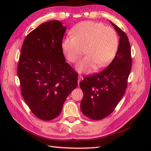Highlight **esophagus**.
Wrapping results in <instances>:
<instances>
[{
    "instance_id": "obj_1",
    "label": "esophagus",
    "mask_w": 151,
    "mask_h": 151,
    "mask_svg": "<svg viewBox=\"0 0 151 151\" xmlns=\"http://www.w3.org/2000/svg\"><path fill=\"white\" fill-rule=\"evenodd\" d=\"M82 76H79V77H78V84H79V83L81 81V80H82Z\"/></svg>"
}]
</instances>
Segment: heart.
<instances>
[{"instance_id": "b5f03b06", "label": "heart", "mask_w": 151, "mask_h": 151, "mask_svg": "<svg viewBox=\"0 0 151 151\" xmlns=\"http://www.w3.org/2000/svg\"><path fill=\"white\" fill-rule=\"evenodd\" d=\"M72 36L63 39L61 47L67 60L74 63L86 49L87 55L77 64L81 73L89 74L98 66H107L115 57L119 45L116 32L111 27L93 21H84L72 29Z\"/></svg>"}]
</instances>
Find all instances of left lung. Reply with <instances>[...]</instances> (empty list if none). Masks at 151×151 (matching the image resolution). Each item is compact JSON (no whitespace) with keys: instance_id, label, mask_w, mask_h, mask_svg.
Instances as JSON below:
<instances>
[{"instance_id":"1","label":"left lung","mask_w":151,"mask_h":151,"mask_svg":"<svg viewBox=\"0 0 151 151\" xmlns=\"http://www.w3.org/2000/svg\"><path fill=\"white\" fill-rule=\"evenodd\" d=\"M118 35L116 55L104 70L86 77L79 86L84 94L81 111L92 120H101L114 111L123 96L132 68L130 45L127 35L110 21Z\"/></svg>"}]
</instances>
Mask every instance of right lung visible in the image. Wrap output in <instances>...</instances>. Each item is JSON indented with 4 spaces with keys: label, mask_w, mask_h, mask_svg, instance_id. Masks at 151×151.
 Returning <instances> with one entry per match:
<instances>
[{
    "label": "right lung",
    "mask_w": 151,
    "mask_h": 151,
    "mask_svg": "<svg viewBox=\"0 0 151 151\" xmlns=\"http://www.w3.org/2000/svg\"><path fill=\"white\" fill-rule=\"evenodd\" d=\"M66 30L62 22L40 25L24 41L17 67L21 94L40 119L51 120L62 111L77 86L78 74L65 62L61 44Z\"/></svg>",
    "instance_id": "obj_1"
}]
</instances>
